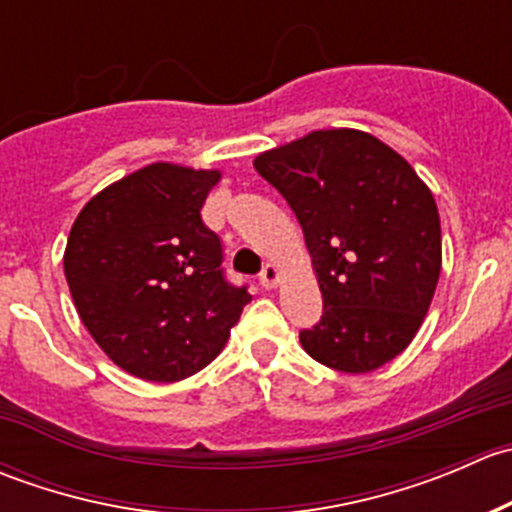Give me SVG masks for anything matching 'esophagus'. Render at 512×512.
I'll list each match as a JSON object with an SVG mask.
<instances>
[{
    "instance_id": "obj_1",
    "label": "esophagus",
    "mask_w": 512,
    "mask_h": 512,
    "mask_svg": "<svg viewBox=\"0 0 512 512\" xmlns=\"http://www.w3.org/2000/svg\"><path fill=\"white\" fill-rule=\"evenodd\" d=\"M277 282H280V270L275 265H265V270L260 272V285L265 289H272L277 287Z\"/></svg>"
}]
</instances>
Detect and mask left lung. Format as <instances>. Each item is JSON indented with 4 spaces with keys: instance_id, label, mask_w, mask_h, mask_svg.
Wrapping results in <instances>:
<instances>
[{
    "instance_id": "8db88e82",
    "label": "left lung",
    "mask_w": 512,
    "mask_h": 512,
    "mask_svg": "<svg viewBox=\"0 0 512 512\" xmlns=\"http://www.w3.org/2000/svg\"><path fill=\"white\" fill-rule=\"evenodd\" d=\"M302 225L324 312L299 332L329 369L366 374L396 359L431 307L441 220L409 160L356 128H327L255 158Z\"/></svg>"
}]
</instances>
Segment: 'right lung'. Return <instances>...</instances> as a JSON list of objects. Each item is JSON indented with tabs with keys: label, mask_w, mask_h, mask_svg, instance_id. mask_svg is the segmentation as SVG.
<instances>
[{
	"label": "right lung",
	"mask_w": 512,
	"mask_h": 512,
	"mask_svg": "<svg viewBox=\"0 0 512 512\" xmlns=\"http://www.w3.org/2000/svg\"><path fill=\"white\" fill-rule=\"evenodd\" d=\"M220 170L151 163L96 193L69 232L64 275L108 359L146 381L210 364L250 302L223 275V245L200 218Z\"/></svg>",
	"instance_id": "add662e5"
}]
</instances>
